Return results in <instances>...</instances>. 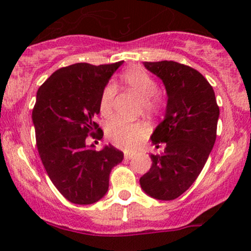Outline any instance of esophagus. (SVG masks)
I'll return each mask as SVG.
<instances>
[{
	"label": "esophagus",
	"mask_w": 251,
	"mask_h": 251,
	"mask_svg": "<svg viewBox=\"0 0 251 251\" xmlns=\"http://www.w3.org/2000/svg\"><path fill=\"white\" fill-rule=\"evenodd\" d=\"M133 157H134V153H131V152H125V153H124V158H125V159H127V160L132 159Z\"/></svg>",
	"instance_id": "obj_1"
}]
</instances>
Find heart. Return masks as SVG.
Listing matches in <instances>:
<instances>
[{
  "instance_id": "b5f03b06",
  "label": "heart",
  "mask_w": 251,
  "mask_h": 251,
  "mask_svg": "<svg viewBox=\"0 0 251 251\" xmlns=\"http://www.w3.org/2000/svg\"><path fill=\"white\" fill-rule=\"evenodd\" d=\"M122 82L126 88L135 92L143 98L144 108L149 112H157L168 102L164 91L157 89V82L146 71L140 67H131L123 72ZM116 87L108 83L100 96L99 108L103 117H108L113 108ZM146 128L140 123H128L122 119L111 120L106 126V137L112 144L122 149H133L143 140Z\"/></svg>"
}]
</instances>
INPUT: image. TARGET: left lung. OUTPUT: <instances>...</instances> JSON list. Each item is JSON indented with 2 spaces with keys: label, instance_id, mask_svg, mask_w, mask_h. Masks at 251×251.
I'll list each match as a JSON object with an SVG mask.
<instances>
[{
  "label": "left lung",
  "instance_id": "left-lung-1",
  "mask_svg": "<svg viewBox=\"0 0 251 251\" xmlns=\"http://www.w3.org/2000/svg\"><path fill=\"white\" fill-rule=\"evenodd\" d=\"M163 80L168 93L165 119L152 134L163 154L140 178L142 189L160 201L179 197L197 179L216 142L220 107L212 86L198 71L176 61L143 62Z\"/></svg>",
  "mask_w": 251,
  "mask_h": 251
}]
</instances>
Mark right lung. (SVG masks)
Here are the masks:
<instances>
[{
    "label": "right lung",
    "mask_w": 251,
    "mask_h": 251,
    "mask_svg": "<svg viewBox=\"0 0 251 251\" xmlns=\"http://www.w3.org/2000/svg\"><path fill=\"white\" fill-rule=\"evenodd\" d=\"M124 61L62 67L37 89L33 118L36 146L51 183L74 204L96 203L108 190L109 174L124 154L112 145L97 151L86 138H102L96 123L109 77Z\"/></svg>",
    "instance_id": "right-lung-1"
}]
</instances>
